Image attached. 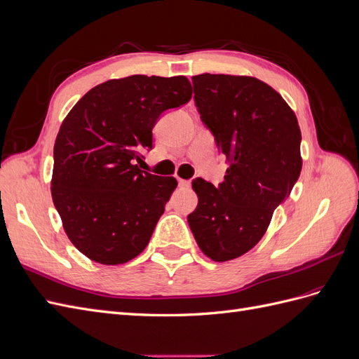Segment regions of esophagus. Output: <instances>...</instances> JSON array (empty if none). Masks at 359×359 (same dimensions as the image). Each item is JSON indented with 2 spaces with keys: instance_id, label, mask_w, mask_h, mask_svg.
Here are the masks:
<instances>
[{
  "instance_id": "obj_1",
  "label": "esophagus",
  "mask_w": 359,
  "mask_h": 359,
  "mask_svg": "<svg viewBox=\"0 0 359 359\" xmlns=\"http://www.w3.org/2000/svg\"><path fill=\"white\" fill-rule=\"evenodd\" d=\"M178 184H180L181 189H189L190 187V181L189 180H180Z\"/></svg>"
}]
</instances>
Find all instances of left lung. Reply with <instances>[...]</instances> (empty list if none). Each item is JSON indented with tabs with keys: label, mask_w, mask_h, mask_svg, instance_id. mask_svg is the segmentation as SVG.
Returning a JSON list of instances; mask_svg holds the SVG:
<instances>
[{
	"label": "left lung",
	"mask_w": 359,
	"mask_h": 359,
	"mask_svg": "<svg viewBox=\"0 0 359 359\" xmlns=\"http://www.w3.org/2000/svg\"><path fill=\"white\" fill-rule=\"evenodd\" d=\"M191 81L227 169L219 187L193 180L199 201L187 220L202 252L226 262L260 241L289 198L302 168L301 130L283 97L253 76L203 73Z\"/></svg>",
	"instance_id": "1"
}]
</instances>
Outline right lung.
Segmentation results:
<instances>
[{
    "label": "right lung",
    "mask_w": 359,
    "mask_h": 359,
    "mask_svg": "<svg viewBox=\"0 0 359 359\" xmlns=\"http://www.w3.org/2000/svg\"><path fill=\"white\" fill-rule=\"evenodd\" d=\"M186 76L133 74L94 86L64 118L50 191L72 244L103 265L144 252L178 182L140 170L158 116L191 99Z\"/></svg>",
    "instance_id": "1"
}]
</instances>
